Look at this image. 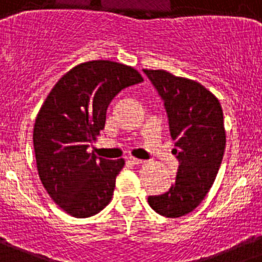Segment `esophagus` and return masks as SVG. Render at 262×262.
Masks as SVG:
<instances>
[{
    "label": "esophagus",
    "instance_id": "esophagus-1",
    "mask_svg": "<svg viewBox=\"0 0 262 262\" xmlns=\"http://www.w3.org/2000/svg\"><path fill=\"white\" fill-rule=\"evenodd\" d=\"M129 162H130L132 164H143L145 163V160H142V159H138V158H134V157H130L129 158Z\"/></svg>",
    "mask_w": 262,
    "mask_h": 262
}]
</instances>
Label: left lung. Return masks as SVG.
<instances>
[{"label": "left lung", "instance_id": "1", "mask_svg": "<svg viewBox=\"0 0 262 262\" xmlns=\"http://www.w3.org/2000/svg\"><path fill=\"white\" fill-rule=\"evenodd\" d=\"M164 100L169 130L180 162L168 192L148 195V205L160 215L179 218L201 204L210 190L226 147L223 111L214 94L199 82L166 70L143 69Z\"/></svg>", "mask_w": 262, "mask_h": 262}]
</instances>
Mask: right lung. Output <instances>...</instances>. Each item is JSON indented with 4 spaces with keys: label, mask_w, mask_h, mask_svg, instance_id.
<instances>
[{
    "label": "right lung",
    "mask_w": 262,
    "mask_h": 262,
    "mask_svg": "<svg viewBox=\"0 0 262 262\" xmlns=\"http://www.w3.org/2000/svg\"><path fill=\"white\" fill-rule=\"evenodd\" d=\"M142 81L124 63L87 61L63 74L47 96L35 120V158L41 184L65 213L87 218L110 204L125 160L96 158L87 147L104 129L111 100Z\"/></svg>",
    "instance_id": "add662e5"
}]
</instances>
